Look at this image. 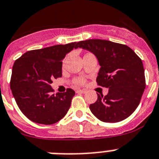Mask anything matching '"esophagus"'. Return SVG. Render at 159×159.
Segmentation results:
<instances>
[{"label":"esophagus","instance_id":"esophagus-1","mask_svg":"<svg viewBox=\"0 0 159 159\" xmlns=\"http://www.w3.org/2000/svg\"><path fill=\"white\" fill-rule=\"evenodd\" d=\"M86 90H77V93H82V94H85L86 93Z\"/></svg>","mask_w":159,"mask_h":159}]
</instances>
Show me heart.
Instances as JSON below:
<instances>
[{
	"mask_svg": "<svg viewBox=\"0 0 159 159\" xmlns=\"http://www.w3.org/2000/svg\"><path fill=\"white\" fill-rule=\"evenodd\" d=\"M86 54H89V53H86ZM66 60H67V58H65V59L64 60V65H65V62H66ZM74 83L77 84V85H84V84L86 83V79L83 78V77H77V78H76V79L74 80Z\"/></svg>",
	"mask_w": 159,
	"mask_h": 159,
	"instance_id": "heart-1",
	"label": "heart"
}]
</instances>
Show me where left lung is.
<instances>
[{
    "label": "left lung",
    "mask_w": 159,
    "mask_h": 159,
    "mask_svg": "<svg viewBox=\"0 0 159 159\" xmlns=\"http://www.w3.org/2000/svg\"><path fill=\"white\" fill-rule=\"evenodd\" d=\"M94 53L101 66L96 82L109 88L105 96L90 105L96 118L107 123L121 121L131 116L141 101L145 88L143 64L127 45L102 39L77 42V48Z\"/></svg>",
    "instance_id": "8db88e82"
}]
</instances>
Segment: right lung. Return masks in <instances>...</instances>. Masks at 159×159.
Returning a JSON list of instances; mask_svg holds the SVG:
<instances>
[{"mask_svg": "<svg viewBox=\"0 0 159 159\" xmlns=\"http://www.w3.org/2000/svg\"><path fill=\"white\" fill-rule=\"evenodd\" d=\"M77 43L28 51L15 61L10 89L18 107L30 120L52 125L67 114L74 90L53 94L52 79L62 76V60Z\"/></svg>", "mask_w": 159, "mask_h": 159, "instance_id": "1", "label": "right lung"}]
</instances>
